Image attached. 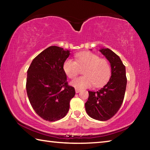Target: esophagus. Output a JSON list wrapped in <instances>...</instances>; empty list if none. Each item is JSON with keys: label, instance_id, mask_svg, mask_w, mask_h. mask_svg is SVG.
<instances>
[{"label": "esophagus", "instance_id": "1", "mask_svg": "<svg viewBox=\"0 0 150 150\" xmlns=\"http://www.w3.org/2000/svg\"><path fill=\"white\" fill-rule=\"evenodd\" d=\"M80 91H81V90L79 89V88H75V93H79L80 92Z\"/></svg>", "mask_w": 150, "mask_h": 150}]
</instances>
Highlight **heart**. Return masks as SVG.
<instances>
[{"instance_id": "b5f03b06", "label": "heart", "mask_w": 150, "mask_h": 150, "mask_svg": "<svg viewBox=\"0 0 150 150\" xmlns=\"http://www.w3.org/2000/svg\"><path fill=\"white\" fill-rule=\"evenodd\" d=\"M75 62L68 59L63 63V69L69 79H75L83 71L84 76L71 82L77 88L98 87L107 82L111 75L110 63L106 59L100 58L94 53L85 52L79 53L75 56Z\"/></svg>"}]
</instances>
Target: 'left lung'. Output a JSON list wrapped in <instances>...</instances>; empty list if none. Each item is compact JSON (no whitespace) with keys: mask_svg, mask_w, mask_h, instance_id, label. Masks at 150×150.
<instances>
[{"mask_svg":"<svg viewBox=\"0 0 150 150\" xmlns=\"http://www.w3.org/2000/svg\"><path fill=\"white\" fill-rule=\"evenodd\" d=\"M111 65V77L108 82L96 92L88 91L85 103L86 112L90 117L106 121L113 117L122 105L126 88V68L120 58L110 49H101Z\"/></svg>","mask_w":150,"mask_h":150,"instance_id":"8db88e82","label":"left lung"}]
</instances>
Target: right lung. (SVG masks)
<instances>
[{"mask_svg":"<svg viewBox=\"0 0 150 150\" xmlns=\"http://www.w3.org/2000/svg\"><path fill=\"white\" fill-rule=\"evenodd\" d=\"M69 54V50L50 46L33 59L28 69V97L34 111L45 120L54 122L64 117L75 95L63 69Z\"/></svg>","mask_w":150,"mask_h":150,"instance_id":"obj_1","label":"right lung"}]
</instances>
